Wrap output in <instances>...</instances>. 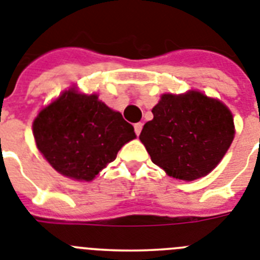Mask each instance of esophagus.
<instances>
[{
    "label": "esophagus",
    "mask_w": 260,
    "mask_h": 260,
    "mask_svg": "<svg viewBox=\"0 0 260 260\" xmlns=\"http://www.w3.org/2000/svg\"><path fill=\"white\" fill-rule=\"evenodd\" d=\"M142 123H136L135 124V132H136V135L137 136H140V133H141V131H142Z\"/></svg>",
    "instance_id": "34e87169"
}]
</instances>
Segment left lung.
<instances>
[{
  "label": "left lung",
  "mask_w": 260,
  "mask_h": 260,
  "mask_svg": "<svg viewBox=\"0 0 260 260\" xmlns=\"http://www.w3.org/2000/svg\"><path fill=\"white\" fill-rule=\"evenodd\" d=\"M140 140L168 176L191 181L211 172L235 136L233 116L220 101L200 92L163 94Z\"/></svg>",
  "instance_id": "1"
}]
</instances>
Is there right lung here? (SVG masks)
<instances>
[{"instance_id": "add662e5", "label": "right lung", "mask_w": 260, "mask_h": 260, "mask_svg": "<svg viewBox=\"0 0 260 260\" xmlns=\"http://www.w3.org/2000/svg\"><path fill=\"white\" fill-rule=\"evenodd\" d=\"M39 150L59 174L76 180L94 179L120 147L136 137L120 113L95 94L63 93L40 111L34 121Z\"/></svg>"}]
</instances>
